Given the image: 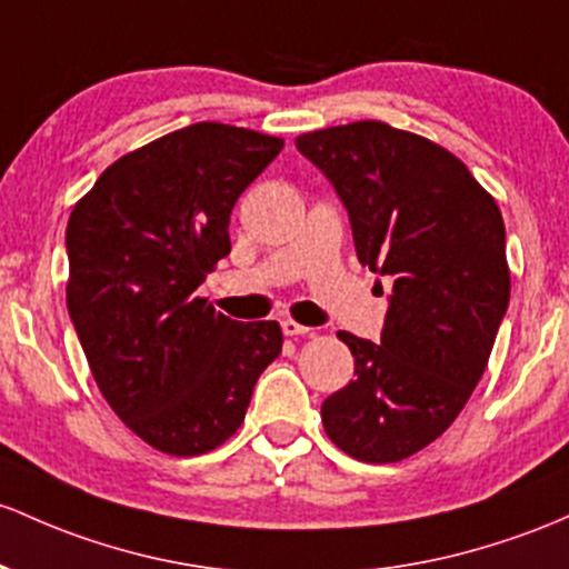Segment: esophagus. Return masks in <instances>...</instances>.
<instances>
[{
    "label": "esophagus",
    "instance_id": "esophagus-1",
    "mask_svg": "<svg viewBox=\"0 0 569 569\" xmlns=\"http://www.w3.org/2000/svg\"><path fill=\"white\" fill-rule=\"evenodd\" d=\"M280 327H283V335L286 337H308V335H313V329L302 327V323H297L295 318H286V321L280 323Z\"/></svg>",
    "mask_w": 569,
    "mask_h": 569
}]
</instances>
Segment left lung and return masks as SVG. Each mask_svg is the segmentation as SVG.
I'll list each match as a JSON object with an SVG mask.
<instances>
[{
	"label": "left lung",
	"mask_w": 569,
	"mask_h": 569,
	"mask_svg": "<svg viewBox=\"0 0 569 569\" xmlns=\"http://www.w3.org/2000/svg\"><path fill=\"white\" fill-rule=\"evenodd\" d=\"M348 208L361 267L395 280L380 342L337 332L356 378L321 405L323 432L370 465L446 432L489 365L510 270L495 197L427 137L356 121L297 137Z\"/></svg>",
	"instance_id": "8db88e82"
}]
</instances>
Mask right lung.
<instances>
[{
	"label": "right lung",
	"mask_w": 569,
	"mask_h": 569,
	"mask_svg": "<svg viewBox=\"0 0 569 569\" xmlns=\"http://www.w3.org/2000/svg\"><path fill=\"white\" fill-rule=\"evenodd\" d=\"M283 140L202 121L121 156L67 223V308L116 416L170 457L227 442L278 359V321L240 323L197 295L232 251L229 216Z\"/></svg>",
	"instance_id": "1"
}]
</instances>
